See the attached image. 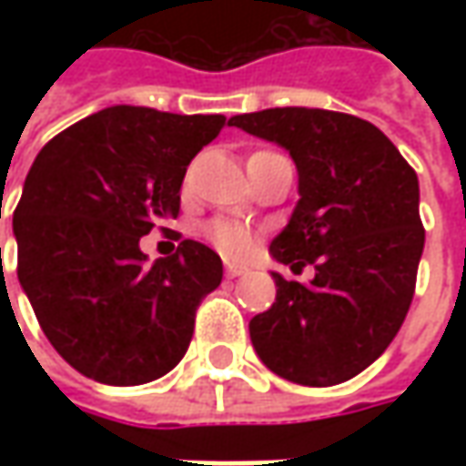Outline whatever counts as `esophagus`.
<instances>
[{"instance_id":"1","label":"esophagus","mask_w":466,"mask_h":466,"mask_svg":"<svg viewBox=\"0 0 466 466\" xmlns=\"http://www.w3.org/2000/svg\"><path fill=\"white\" fill-rule=\"evenodd\" d=\"M225 272H228V278H241V275H248L251 269H248L246 264H233V261H228V264H225Z\"/></svg>"}]
</instances>
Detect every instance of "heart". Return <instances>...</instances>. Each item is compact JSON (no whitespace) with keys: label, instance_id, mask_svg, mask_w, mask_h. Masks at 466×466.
<instances>
[{"label":"heart","instance_id":"obj_1","mask_svg":"<svg viewBox=\"0 0 466 466\" xmlns=\"http://www.w3.org/2000/svg\"><path fill=\"white\" fill-rule=\"evenodd\" d=\"M207 238L223 257H230V259H241L254 248L251 228H246L238 220H225V218L212 220L207 225Z\"/></svg>","mask_w":466,"mask_h":466}]
</instances>
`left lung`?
Listing matches in <instances>:
<instances>
[{"label":"left lung","instance_id":"1","mask_svg":"<svg viewBox=\"0 0 466 466\" xmlns=\"http://www.w3.org/2000/svg\"><path fill=\"white\" fill-rule=\"evenodd\" d=\"M296 160L298 199L269 254L309 285L272 272L278 298L248 324L261 363L303 386H334L384 352L415 296L425 246L418 173L391 139L324 108H267L230 118Z\"/></svg>","mask_w":466,"mask_h":466}]
</instances>
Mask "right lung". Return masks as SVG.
I'll list each match as a JSON object with an SVG mask.
<instances>
[{"label": "right lung", "mask_w": 466, "mask_h": 466, "mask_svg": "<svg viewBox=\"0 0 466 466\" xmlns=\"http://www.w3.org/2000/svg\"><path fill=\"white\" fill-rule=\"evenodd\" d=\"M223 127L220 114L114 106L64 129L33 160L12 215L17 279L48 342L82 376L147 384L184 358L223 261L187 238L147 264L139 238L168 230L188 163Z\"/></svg>", "instance_id": "add662e5"}]
</instances>
